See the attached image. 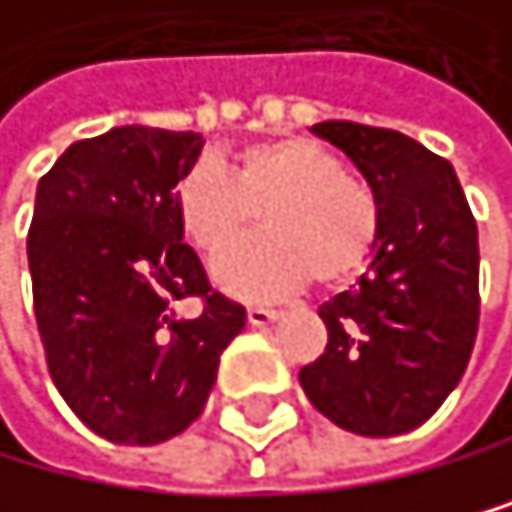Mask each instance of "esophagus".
<instances>
[{
	"label": "esophagus",
	"instance_id": "1",
	"mask_svg": "<svg viewBox=\"0 0 512 512\" xmlns=\"http://www.w3.org/2000/svg\"><path fill=\"white\" fill-rule=\"evenodd\" d=\"M280 313L277 309H271V306H261V303H254V306H248V322L251 326H267V322H274Z\"/></svg>",
	"mask_w": 512,
	"mask_h": 512
}]
</instances>
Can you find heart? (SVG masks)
Wrapping results in <instances>:
<instances>
[{
  "label": "heart",
  "instance_id": "b5f03b06",
  "mask_svg": "<svg viewBox=\"0 0 512 512\" xmlns=\"http://www.w3.org/2000/svg\"><path fill=\"white\" fill-rule=\"evenodd\" d=\"M264 219V235L216 264L222 290L248 300L306 287H342L371 264L384 216L371 183L313 138H264L238 148L229 170L196 161L174 186V216L196 251L219 254Z\"/></svg>",
  "mask_w": 512,
  "mask_h": 512
}]
</instances>
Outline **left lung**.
Here are the masks:
<instances>
[{
	"instance_id": "8db88e82",
	"label": "left lung",
	"mask_w": 512,
	"mask_h": 512,
	"mask_svg": "<svg viewBox=\"0 0 512 512\" xmlns=\"http://www.w3.org/2000/svg\"><path fill=\"white\" fill-rule=\"evenodd\" d=\"M381 199L384 232L355 290L319 306L326 351L300 371L313 406L348 432L400 435L445 403L481 319L478 225L452 164L393 128L319 122Z\"/></svg>"
}]
</instances>
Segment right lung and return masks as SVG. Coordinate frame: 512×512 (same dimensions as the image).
<instances>
[{
  "label": "right lung",
  "mask_w": 512,
  "mask_h": 512,
  "mask_svg": "<svg viewBox=\"0 0 512 512\" xmlns=\"http://www.w3.org/2000/svg\"><path fill=\"white\" fill-rule=\"evenodd\" d=\"M193 131L122 125L73 141L38 180L28 271L47 371L115 445H157L203 413L245 306L209 287L174 216ZM180 299H196L190 317Z\"/></svg>",
  "instance_id": "obj_1"
}]
</instances>
